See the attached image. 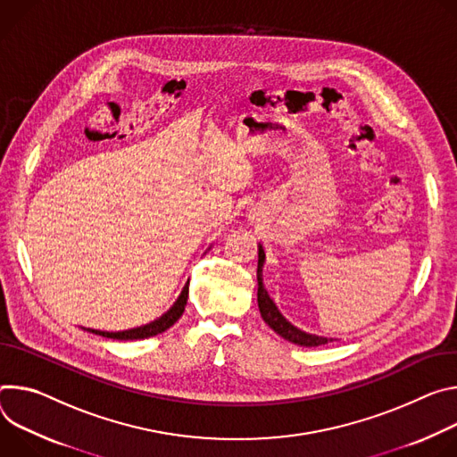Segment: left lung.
<instances>
[{"mask_svg": "<svg viewBox=\"0 0 457 457\" xmlns=\"http://www.w3.org/2000/svg\"><path fill=\"white\" fill-rule=\"evenodd\" d=\"M265 250L263 245L258 243V307L262 312L263 321L276 332L279 334L283 339L299 345V346H320V345H327L330 341H334V337H325V336H318V334H311L297 328L295 325H292L278 309V305L274 303V299L269 295L265 285H263V267H265Z\"/></svg>", "mask_w": 457, "mask_h": 457, "instance_id": "obj_1", "label": "left lung"}]
</instances>
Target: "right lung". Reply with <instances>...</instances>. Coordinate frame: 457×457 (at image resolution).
I'll return each instance as SVG.
<instances>
[{"label":"right lung","instance_id":"add662e5","mask_svg":"<svg viewBox=\"0 0 457 457\" xmlns=\"http://www.w3.org/2000/svg\"><path fill=\"white\" fill-rule=\"evenodd\" d=\"M211 250V246L207 248ZM187 297H188V281L185 283L181 294L178 295V299L174 301V305L158 320L150 321L146 325L136 327V328H129V330H120V332H107V330H96V328H83L90 334L101 336V337H109V339H118V341H134V339H145V337H152V336H158L162 332H165L167 328H170L183 314L185 305H187Z\"/></svg>","mask_w":457,"mask_h":457}]
</instances>
